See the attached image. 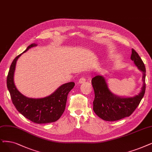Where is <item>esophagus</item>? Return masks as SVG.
Returning <instances> with one entry per match:
<instances>
[{"mask_svg": "<svg viewBox=\"0 0 152 152\" xmlns=\"http://www.w3.org/2000/svg\"><path fill=\"white\" fill-rule=\"evenodd\" d=\"M86 82V78L85 77H81L79 79V81H78V83H83Z\"/></svg>", "mask_w": 152, "mask_h": 152, "instance_id": "esophagus-1", "label": "esophagus"}]
</instances>
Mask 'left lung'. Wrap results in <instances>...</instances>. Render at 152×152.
Masks as SVG:
<instances>
[{
    "label": "left lung",
    "instance_id": "left-lung-1",
    "mask_svg": "<svg viewBox=\"0 0 152 152\" xmlns=\"http://www.w3.org/2000/svg\"><path fill=\"white\" fill-rule=\"evenodd\" d=\"M131 59L143 73V82L141 92L131 98H120L114 95L109 90L105 78L96 75L92 79L95 92L94 111L102 119L113 122L129 117L135 110L140 103L145 92L146 69L138 53L132 48Z\"/></svg>",
    "mask_w": 152,
    "mask_h": 152
}]
</instances>
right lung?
<instances>
[{
  "instance_id": "obj_1",
  "label": "right lung",
  "mask_w": 152,
  "mask_h": 152,
  "mask_svg": "<svg viewBox=\"0 0 152 152\" xmlns=\"http://www.w3.org/2000/svg\"><path fill=\"white\" fill-rule=\"evenodd\" d=\"M36 45L35 44L30 45L23 52ZM22 53L17 56L13 60L7 77V86L13 104L18 112L34 123L40 124L56 122L65 110L68 94L74 88L75 83L74 82L65 83L55 92L45 98L37 99L27 98L19 92L14 82L16 62Z\"/></svg>"
}]
</instances>
